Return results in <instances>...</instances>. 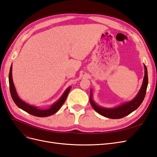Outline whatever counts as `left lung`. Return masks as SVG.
Segmentation results:
<instances>
[{
    "instance_id": "1",
    "label": "left lung",
    "mask_w": 157,
    "mask_h": 157,
    "mask_svg": "<svg viewBox=\"0 0 157 157\" xmlns=\"http://www.w3.org/2000/svg\"><path fill=\"white\" fill-rule=\"evenodd\" d=\"M145 76L144 78V82L140 90L139 93L137 94L136 97L132 100L131 101L127 102L126 103L118 106V107L113 109H106L102 108L96 105L95 103L93 101L92 99V92L90 94V101L92 107L95 111L100 114L102 116L113 118V119H118L124 117L132 113L136 109L139 107L141 103L143 102L145 96V94L147 91V85H148V75H147V69L146 66L145 65Z\"/></svg>"
}]
</instances>
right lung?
<instances>
[{"mask_svg": "<svg viewBox=\"0 0 157 157\" xmlns=\"http://www.w3.org/2000/svg\"><path fill=\"white\" fill-rule=\"evenodd\" d=\"M12 67L11 66L10 69V73H9V86H10V91L12 98L13 101L16 104V105L21 109L22 110L25 111V112L31 114L32 115H34L36 117H49L50 115H54L57 111H58L59 109L62 106L64 102L65 101L66 99L68 96V94L70 91L71 88H68L67 90H65V92L63 94V96L61 97V98L59 100L55 103L54 104L52 105V107L48 109H45V110H42V109H39L36 108V107L31 106L29 104L25 103L20 99L18 97L16 91V88L14 87L13 80H12Z\"/></svg>", "mask_w": 157, "mask_h": 157, "instance_id": "right-lung-1", "label": "right lung"}]
</instances>
